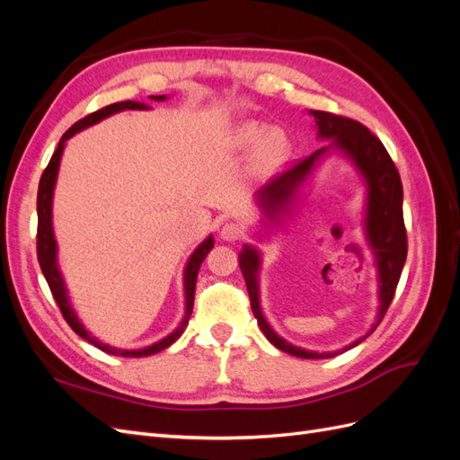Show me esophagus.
Returning <instances> with one entry per match:
<instances>
[{
	"label": "esophagus",
	"instance_id": "esophagus-1",
	"mask_svg": "<svg viewBox=\"0 0 460 460\" xmlns=\"http://www.w3.org/2000/svg\"><path fill=\"white\" fill-rule=\"evenodd\" d=\"M243 235V230L240 225H235V222H226V225H222L220 228V238L225 242H235L240 240Z\"/></svg>",
	"mask_w": 460,
	"mask_h": 460
}]
</instances>
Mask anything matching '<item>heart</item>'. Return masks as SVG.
I'll use <instances>...</instances> for the list:
<instances>
[{
    "label": "heart",
    "mask_w": 460,
    "mask_h": 460,
    "mask_svg": "<svg viewBox=\"0 0 460 460\" xmlns=\"http://www.w3.org/2000/svg\"><path fill=\"white\" fill-rule=\"evenodd\" d=\"M230 146L238 151L257 149V161L264 169L282 164L291 151V142L282 128H269L264 122L247 120L232 130Z\"/></svg>",
    "instance_id": "obj_1"
}]
</instances>
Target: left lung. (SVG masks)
I'll return each mask as SVG.
<instances>
[{"label": "left lung", "mask_w": 460, "mask_h": 460, "mask_svg": "<svg viewBox=\"0 0 460 460\" xmlns=\"http://www.w3.org/2000/svg\"><path fill=\"white\" fill-rule=\"evenodd\" d=\"M309 115L314 117L318 140H330V144L316 149L311 157L291 166L289 171L278 174L257 191V205L264 217L262 222L264 226L286 222L284 218L291 215V211H294L301 199V188L313 176L316 164L328 157L330 153H340V155L349 159L360 178H363L367 190L365 235L374 255L376 270H378V314H376L372 328L363 338L341 347L340 351L318 353L303 349V347L291 345L289 341L278 336L261 311L259 270L262 264V255L257 247L249 243L243 245L240 252V269L245 278L249 299H252V311L267 340L280 351L299 358H330L353 349L355 345L365 341L382 323L389 303H392L395 296L402 264H405L407 259V232L405 222H402L401 176L384 144L357 120L313 109H309Z\"/></svg>", "instance_id": "obj_1"}]
</instances>
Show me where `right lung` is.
I'll return each instance as SVG.
<instances>
[{"mask_svg":"<svg viewBox=\"0 0 460 460\" xmlns=\"http://www.w3.org/2000/svg\"><path fill=\"white\" fill-rule=\"evenodd\" d=\"M153 102H164L166 95H149ZM147 111L149 105L142 103V102H119V103H111L100 111H95V113L80 119L78 122H75L71 128H68L63 137L58 144V149H55V153L49 159V164L46 166L44 174H41L40 178V186H38V238H36V247H38V262H40V269L41 272H44L46 280H48V286L51 289V294L55 297V301H58L59 309L65 316V320L68 323V326H71L78 336L82 340L90 341L92 345L100 347L102 351L109 353V355H117V357H147V355H155L163 349H166V347L172 345L180 336H182L188 323H190V316H191V311H193V296H196V282H198V272H199V267L201 262L205 261L207 253L211 252L213 245H215V240L213 235H208L207 240H203L198 247L196 252H193L186 262V269H184V296H186V311H184V318L180 320V324L174 332H171L169 336L155 341L153 345H147L144 347V349H119V347H113V345H107L103 341H100L97 338H93L92 333L84 328V324L80 323L73 305H71V299H68V294H66V286H65V280H63V274L59 270V262H58V242H55V234H53V190H55V182H58V174H59V164H61V157H63V149H65V144L66 140H71V137L84 130L88 127H92V124H97L102 122L103 119L115 115V113H120V111Z\"/></svg>","mask_w":460,"mask_h":460,"instance_id":"add662e5","label":"right lung"}]
</instances>
